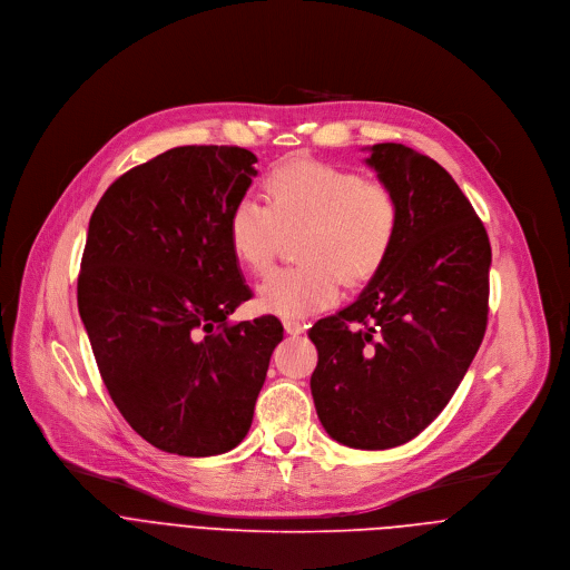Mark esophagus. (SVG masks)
Segmentation results:
<instances>
[{"label":"esophagus","instance_id":"obj_1","mask_svg":"<svg viewBox=\"0 0 570 570\" xmlns=\"http://www.w3.org/2000/svg\"><path fill=\"white\" fill-rule=\"evenodd\" d=\"M284 330H286V334H302L304 330H306V324L304 322H299V320H295V317H286L284 320Z\"/></svg>","mask_w":570,"mask_h":570}]
</instances>
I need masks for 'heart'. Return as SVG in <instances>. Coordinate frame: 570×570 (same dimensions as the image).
Listing matches in <instances>:
<instances>
[{
    "label": "heart",
    "instance_id": "obj_1",
    "mask_svg": "<svg viewBox=\"0 0 570 570\" xmlns=\"http://www.w3.org/2000/svg\"><path fill=\"white\" fill-rule=\"evenodd\" d=\"M266 203L240 198L227 220L234 257L255 275L271 271L284 234L299 232V266L275 271L257 291L264 311L304 317L341 291L379 273L399 232L396 194L376 180L322 161H288L266 180Z\"/></svg>",
    "mask_w": 570,
    "mask_h": 570
}]
</instances>
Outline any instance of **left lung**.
Instances as JSON below:
<instances>
[{
	"mask_svg": "<svg viewBox=\"0 0 570 570\" xmlns=\"http://www.w3.org/2000/svg\"><path fill=\"white\" fill-rule=\"evenodd\" d=\"M365 161L399 198V232L358 299L308 330L311 394L336 442L379 451L417 438L464 379L487 330L492 246L435 159L387 141Z\"/></svg>",
	"mask_w": 570,
	"mask_h": 570,
	"instance_id": "left-lung-1",
	"label": "left lung"
}]
</instances>
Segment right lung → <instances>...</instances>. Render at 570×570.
I'll use <instances>...</instances> for the list:
<instances>
[{"instance_id":"right-lung-1","label":"right lung","mask_w":570,"mask_h":570,"mask_svg":"<svg viewBox=\"0 0 570 570\" xmlns=\"http://www.w3.org/2000/svg\"><path fill=\"white\" fill-rule=\"evenodd\" d=\"M257 155L178 146L117 178L99 200L78 275V313L124 420L187 458L248 435L273 350L275 315L229 324L253 297L227 220Z\"/></svg>"}]
</instances>
